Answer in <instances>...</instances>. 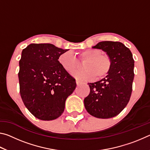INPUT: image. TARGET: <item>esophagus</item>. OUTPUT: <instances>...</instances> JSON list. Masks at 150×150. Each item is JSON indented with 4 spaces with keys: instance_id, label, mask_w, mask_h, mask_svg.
<instances>
[{
    "instance_id": "obj_1",
    "label": "esophagus",
    "mask_w": 150,
    "mask_h": 150,
    "mask_svg": "<svg viewBox=\"0 0 150 150\" xmlns=\"http://www.w3.org/2000/svg\"><path fill=\"white\" fill-rule=\"evenodd\" d=\"M76 83H77V86H79V85H81V82H80L79 81H78V80L76 81Z\"/></svg>"
}]
</instances>
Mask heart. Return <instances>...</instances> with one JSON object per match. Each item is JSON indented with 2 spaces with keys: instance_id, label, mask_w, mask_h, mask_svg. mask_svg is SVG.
<instances>
[{
  "instance_id": "obj_1",
  "label": "heart",
  "mask_w": 150,
  "mask_h": 150,
  "mask_svg": "<svg viewBox=\"0 0 150 150\" xmlns=\"http://www.w3.org/2000/svg\"><path fill=\"white\" fill-rule=\"evenodd\" d=\"M79 58L83 64L84 69L76 71L72 73L73 76L81 81H89L96 77L102 79L110 73L112 67V61L110 55L102 54L100 50L90 48L81 51ZM59 64L63 69L68 73H71L79 67L80 63L71 52H66L59 55Z\"/></svg>"
}]
</instances>
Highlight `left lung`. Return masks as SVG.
I'll list each match as a JSON object with an SVG mask.
<instances>
[{"label": "left lung", "mask_w": 150, "mask_h": 150, "mask_svg": "<svg viewBox=\"0 0 150 150\" xmlns=\"http://www.w3.org/2000/svg\"><path fill=\"white\" fill-rule=\"evenodd\" d=\"M93 48L103 50L110 55L112 67L105 78L88 83L90 93L84 99L85 107L96 118L115 117L126 107L131 96L134 77L132 54L119 42H100Z\"/></svg>", "instance_id": "obj_1"}]
</instances>
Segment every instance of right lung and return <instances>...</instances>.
Segmentation results:
<instances>
[{"label":"right lung","mask_w":150,"mask_h":150,"mask_svg":"<svg viewBox=\"0 0 150 150\" xmlns=\"http://www.w3.org/2000/svg\"><path fill=\"white\" fill-rule=\"evenodd\" d=\"M68 50L51 44H31L22 50L19 62L20 93L24 105L35 118H57L76 81L59 64V57Z\"/></svg>","instance_id":"add662e5"}]
</instances>
